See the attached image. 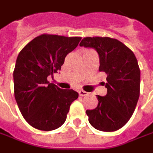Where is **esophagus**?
I'll use <instances>...</instances> for the list:
<instances>
[{"mask_svg": "<svg viewBox=\"0 0 153 153\" xmlns=\"http://www.w3.org/2000/svg\"><path fill=\"white\" fill-rule=\"evenodd\" d=\"M79 96L81 97H87L89 94V93H87L85 91H83V90H80L79 92Z\"/></svg>", "mask_w": 153, "mask_h": 153, "instance_id": "esophagus-1", "label": "esophagus"}]
</instances>
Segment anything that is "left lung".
I'll list each match as a JSON object with an SVG mask.
<instances>
[{"label": "left lung", "instance_id": "8db88e82", "mask_svg": "<svg viewBox=\"0 0 153 153\" xmlns=\"http://www.w3.org/2000/svg\"><path fill=\"white\" fill-rule=\"evenodd\" d=\"M80 47L93 48L99 56V71L106 74V96L97 95L95 109L87 110L88 121L98 130L122 128L134 111L140 93V70L134 54L117 39L87 37Z\"/></svg>", "mask_w": 153, "mask_h": 153}]
</instances>
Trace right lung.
<instances>
[{"label":"right lung","mask_w":153,"mask_h":153,"mask_svg":"<svg viewBox=\"0 0 153 153\" xmlns=\"http://www.w3.org/2000/svg\"><path fill=\"white\" fill-rule=\"evenodd\" d=\"M80 37L42 34L19 54L14 77L16 102L25 120L43 131L58 128L66 120L70 106L79 97L73 89H61L47 80L61 69Z\"/></svg>","instance_id":"right-lung-1"}]
</instances>
